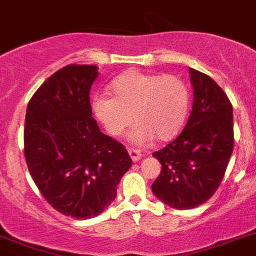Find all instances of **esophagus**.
<instances>
[{
  "label": "esophagus",
  "instance_id": "esophagus-1",
  "mask_svg": "<svg viewBox=\"0 0 256 256\" xmlns=\"http://www.w3.org/2000/svg\"><path fill=\"white\" fill-rule=\"evenodd\" d=\"M128 154H130V158H132V160L134 161V162H136V161L140 160L142 154H140V151H138V150H135V148H128Z\"/></svg>",
  "mask_w": 256,
  "mask_h": 256
}]
</instances>
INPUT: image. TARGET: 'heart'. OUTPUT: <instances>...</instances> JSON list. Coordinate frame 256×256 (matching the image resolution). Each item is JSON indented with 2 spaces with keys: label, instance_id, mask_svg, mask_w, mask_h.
I'll list each match as a JSON object with an SVG mask.
<instances>
[{
  "label": "heart",
  "instance_id": "heart-1",
  "mask_svg": "<svg viewBox=\"0 0 256 256\" xmlns=\"http://www.w3.org/2000/svg\"><path fill=\"white\" fill-rule=\"evenodd\" d=\"M112 96L96 95L92 112L105 130L118 136L124 128H132L130 139L146 143L154 139L165 142L181 132L188 117V86L176 75L147 74L128 70L110 83Z\"/></svg>",
  "mask_w": 256,
  "mask_h": 256
}]
</instances>
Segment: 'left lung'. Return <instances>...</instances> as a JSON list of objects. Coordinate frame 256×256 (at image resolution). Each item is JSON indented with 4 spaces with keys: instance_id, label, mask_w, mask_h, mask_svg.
I'll return each mask as SVG.
<instances>
[{
    "instance_id": "obj_1",
    "label": "left lung",
    "mask_w": 256,
    "mask_h": 256,
    "mask_svg": "<svg viewBox=\"0 0 256 256\" xmlns=\"http://www.w3.org/2000/svg\"><path fill=\"white\" fill-rule=\"evenodd\" d=\"M194 102L188 124L174 140L152 156L161 173L152 192L177 210H191L214 194L233 152V106L208 75L188 68Z\"/></svg>"
}]
</instances>
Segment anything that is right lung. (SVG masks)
Listing matches in <instances>:
<instances>
[{
    "label": "right lung",
    "instance_id": "right-lung-1",
    "mask_svg": "<svg viewBox=\"0 0 256 256\" xmlns=\"http://www.w3.org/2000/svg\"><path fill=\"white\" fill-rule=\"evenodd\" d=\"M98 66L68 65L38 87L27 106L24 156L45 200L66 216L95 218L114 200L132 166L126 148L102 134L90 91Z\"/></svg>",
    "mask_w": 256,
    "mask_h": 256
}]
</instances>
